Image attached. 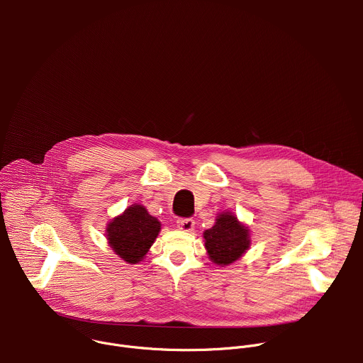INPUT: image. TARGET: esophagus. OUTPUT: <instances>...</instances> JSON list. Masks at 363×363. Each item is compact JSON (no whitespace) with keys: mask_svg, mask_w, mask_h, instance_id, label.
<instances>
[{"mask_svg":"<svg viewBox=\"0 0 363 363\" xmlns=\"http://www.w3.org/2000/svg\"><path fill=\"white\" fill-rule=\"evenodd\" d=\"M194 220L192 218H179L177 220V227L182 231H192L194 230Z\"/></svg>","mask_w":363,"mask_h":363,"instance_id":"34e87169","label":"esophagus"}]
</instances>
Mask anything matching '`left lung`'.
<instances>
[{
    "label": "left lung",
    "mask_w": 363,
    "mask_h": 363,
    "mask_svg": "<svg viewBox=\"0 0 363 363\" xmlns=\"http://www.w3.org/2000/svg\"><path fill=\"white\" fill-rule=\"evenodd\" d=\"M205 248L211 262L218 266H228L248 250L250 230L231 213L218 214L216 224L203 231Z\"/></svg>",
    "instance_id": "obj_1"
}]
</instances>
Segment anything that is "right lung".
<instances>
[{"label":"right lung","instance_id":"right-lung-1","mask_svg":"<svg viewBox=\"0 0 363 363\" xmlns=\"http://www.w3.org/2000/svg\"><path fill=\"white\" fill-rule=\"evenodd\" d=\"M161 231V223L143 205L133 203L123 214L113 218L106 228L109 245L129 264L143 260Z\"/></svg>","mask_w":363,"mask_h":363}]
</instances>
